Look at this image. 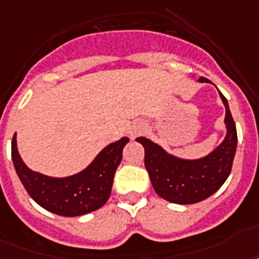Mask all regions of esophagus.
<instances>
[{"label":"esophagus","instance_id":"esophagus-1","mask_svg":"<svg viewBox=\"0 0 259 259\" xmlns=\"http://www.w3.org/2000/svg\"><path fill=\"white\" fill-rule=\"evenodd\" d=\"M144 130H145V125L142 122H134L133 125L130 126V129H129V136L132 140H134L136 137H138L140 134L144 133Z\"/></svg>","mask_w":259,"mask_h":259}]
</instances>
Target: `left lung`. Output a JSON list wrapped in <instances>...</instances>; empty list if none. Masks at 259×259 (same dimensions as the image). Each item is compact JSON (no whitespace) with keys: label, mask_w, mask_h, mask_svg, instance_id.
I'll return each mask as SVG.
<instances>
[{"label":"left lung","mask_w":259,"mask_h":259,"mask_svg":"<svg viewBox=\"0 0 259 259\" xmlns=\"http://www.w3.org/2000/svg\"><path fill=\"white\" fill-rule=\"evenodd\" d=\"M198 82H210L199 77ZM226 109V136L217 148L201 158H182L146 137H138L145 149V166L155 193L169 202L191 205L209 198L228 180L237 150V129L228 100L220 92Z\"/></svg>","instance_id":"obj_1"}]
</instances>
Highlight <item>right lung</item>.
I'll use <instances>...</instances> for the list:
<instances>
[{"instance_id": "right-lung-1", "label": "right lung", "mask_w": 259, "mask_h": 259, "mask_svg": "<svg viewBox=\"0 0 259 259\" xmlns=\"http://www.w3.org/2000/svg\"><path fill=\"white\" fill-rule=\"evenodd\" d=\"M127 137L111 142L96 155L89 166L68 177H50L29 169L12 141V161L17 176L31 198L48 211L62 217H78L96 211L108 202L114 173L122 159Z\"/></svg>"}]
</instances>
